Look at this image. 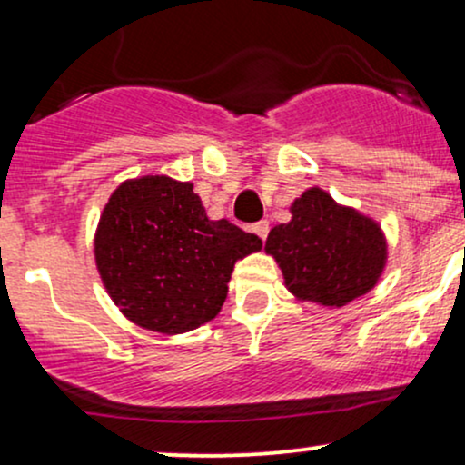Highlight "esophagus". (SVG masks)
I'll return each instance as SVG.
<instances>
[{
	"instance_id": "esophagus-1",
	"label": "esophagus",
	"mask_w": 465,
	"mask_h": 465,
	"mask_svg": "<svg viewBox=\"0 0 465 465\" xmlns=\"http://www.w3.org/2000/svg\"><path fill=\"white\" fill-rule=\"evenodd\" d=\"M251 229H253V233H258V236L262 240H266V236H269V223H266V221L255 223V225Z\"/></svg>"
}]
</instances>
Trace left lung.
<instances>
[{"mask_svg":"<svg viewBox=\"0 0 465 465\" xmlns=\"http://www.w3.org/2000/svg\"><path fill=\"white\" fill-rule=\"evenodd\" d=\"M291 214V221L271 229L264 251L280 264L297 300L341 308L378 284L387 240L373 218L339 205L322 188L292 201Z\"/></svg>","mask_w":465,"mask_h":465,"instance_id":"left-lung-1","label":"left lung"}]
</instances>
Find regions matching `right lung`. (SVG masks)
<instances>
[{
	"mask_svg": "<svg viewBox=\"0 0 465 465\" xmlns=\"http://www.w3.org/2000/svg\"><path fill=\"white\" fill-rule=\"evenodd\" d=\"M190 181L146 174L117 185L94 238L98 273L120 312L140 328L183 334L212 322L233 264L262 240L210 221Z\"/></svg>",
	"mask_w": 465,
	"mask_h": 465,
	"instance_id": "obj_1",
	"label": "right lung"
}]
</instances>
